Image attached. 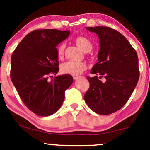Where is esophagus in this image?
I'll list each match as a JSON object with an SVG mask.
<instances>
[{"instance_id": "esophagus-1", "label": "esophagus", "mask_w": 150, "mask_h": 150, "mask_svg": "<svg viewBox=\"0 0 150 150\" xmlns=\"http://www.w3.org/2000/svg\"><path fill=\"white\" fill-rule=\"evenodd\" d=\"M80 77H77V76H75V77H73V79H74L75 80H77L78 79H79Z\"/></svg>"}]
</instances>
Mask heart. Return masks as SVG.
Wrapping results in <instances>:
<instances>
[{
	"label": "heart",
	"mask_w": 150,
	"mask_h": 150,
	"mask_svg": "<svg viewBox=\"0 0 150 150\" xmlns=\"http://www.w3.org/2000/svg\"><path fill=\"white\" fill-rule=\"evenodd\" d=\"M75 44L84 52H89L92 48L91 42L84 36L77 37L75 39ZM64 46V44L62 43L57 47V56L59 58H61L63 55ZM86 69L87 65L83 62L67 61L61 66V71L62 73L75 76L80 75Z\"/></svg>",
	"instance_id": "obj_1"
}]
</instances>
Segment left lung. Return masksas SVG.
<instances>
[{"instance_id": "8db88e82", "label": "left lung", "mask_w": 150, "mask_h": 150, "mask_svg": "<svg viewBox=\"0 0 150 150\" xmlns=\"http://www.w3.org/2000/svg\"><path fill=\"white\" fill-rule=\"evenodd\" d=\"M99 38L98 62L88 77L90 84L84 99L89 108L99 115H110L127 103L139 77L138 57L123 35L108 27H88ZM103 78L102 81L100 79Z\"/></svg>"}]
</instances>
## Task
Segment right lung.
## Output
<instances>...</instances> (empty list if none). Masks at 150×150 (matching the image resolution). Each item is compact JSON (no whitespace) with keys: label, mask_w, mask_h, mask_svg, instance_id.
Wrapping results in <instances>:
<instances>
[{"label":"right lung","mask_w":150,"mask_h":150,"mask_svg":"<svg viewBox=\"0 0 150 150\" xmlns=\"http://www.w3.org/2000/svg\"><path fill=\"white\" fill-rule=\"evenodd\" d=\"M70 32L56 29L28 33L18 44L11 59V79L25 106L35 115L48 117L57 112L64 100V91L73 82L69 74L48 81L59 72L57 47Z\"/></svg>","instance_id":"obj_1"}]
</instances>
